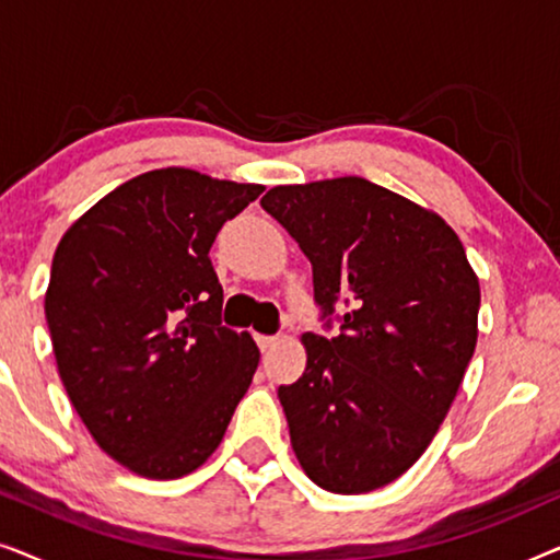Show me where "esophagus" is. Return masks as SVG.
<instances>
[{"label":"esophagus","mask_w":560,"mask_h":560,"mask_svg":"<svg viewBox=\"0 0 560 560\" xmlns=\"http://www.w3.org/2000/svg\"><path fill=\"white\" fill-rule=\"evenodd\" d=\"M278 343V336H257V347L262 351H270Z\"/></svg>","instance_id":"esophagus-1"}]
</instances>
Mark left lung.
Segmentation results:
<instances>
[{
  "instance_id": "8db88e82",
  "label": "left lung",
  "mask_w": 560,
  "mask_h": 560,
  "mask_svg": "<svg viewBox=\"0 0 560 560\" xmlns=\"http://www.w3.org/2000/svg\"><path fill=\"white\" fill-rule=\"evenodd\" d=\"M262 209L313 265L334 339L303 334L305 372L278 389L313 485L364 494L431 446L479 336V278L439 213L357 175L275 186Z\"/></svg>"
}]
</instances>
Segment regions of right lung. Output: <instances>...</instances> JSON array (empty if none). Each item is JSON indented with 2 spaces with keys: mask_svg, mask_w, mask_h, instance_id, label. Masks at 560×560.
I'll return each mask as SVG.
<instances>
[{
  "mask_svg": "<svg viewBox=\"0 0 560 560\" xmlns=\"http://www.w3.org/2000/svg\"><path fill=\"white\" fill-rule=\"evenodd\" d=\"M259 183L160 167L75 219L45 290L68 400L98 448L144 479H180L224 439L259 364L247 331L221 326L209 249Z\"/></svg>",
  "mask_w": 560,
  "mask_h": 560,
  "instance_id": "add662e5",
  "label": "right lung"
}]
</instances>
